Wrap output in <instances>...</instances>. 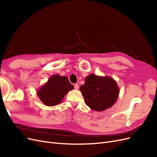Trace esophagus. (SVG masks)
<instances>
[{"label": "esophagus", "mask_w": 157, "mask_h": 157, "mask_svg": "<svg viewBox=\"0 0 157 157\" xmlns=\"http://www.w3.org/2000/svg\"><path fill=\"white\" fill-rule=\"evenodd\" d=\"M74 87H75V88L76 90H78V88H79L78 84H74Z\"/></svg>", "instance_id": "esophagus-1"}]
</instances>
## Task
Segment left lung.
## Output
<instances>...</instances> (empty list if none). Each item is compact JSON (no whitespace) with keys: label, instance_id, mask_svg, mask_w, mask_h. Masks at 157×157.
Segmentation results:
<instances>
[{"label":"left lung","instance_id":"1","mask_svg":"<svg viewBox=\"0 0 157 157\" xmlns=\"http://www.w3.org/2000/svg\"><path fill=\"white\" fill-rule=\"evenodd\" d=\"M85 103L92 110L102 111L117 101L119 90L116 81L109 77L90 75L80 87Z\"/></svg>","mask_w":157,"mask_h":157}]
</instances>
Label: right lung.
Segmentation results:
<instances>
[{"label": "right lung", "instance_id": "obj_1", "mask_svg": "<svg viewBox=\"0 0 157 157\" xmlns=\"http://www.w3.org/2000/svg\"><path fill=\"white\" fill-rule=\"evenodd\" d=\"M73 88L67 77L56 75L48 79L37 94L44 105L54 106L59 104L65 95Z\"/></svg>", "mask_w": 157, "mask_h": 157}]
</instances>
